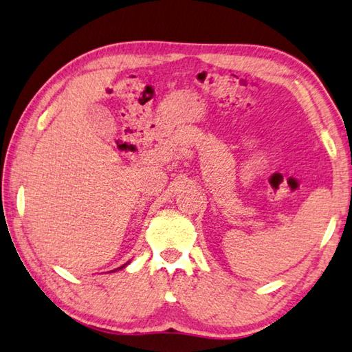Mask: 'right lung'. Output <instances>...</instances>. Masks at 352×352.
I'll list each match as a JSON object with an SVG mask.
<instances>
[{"instance_id": "obj_1", "label": "right lung", "mask_w": 352, "mask_h": 352, "mask_svg": "<svg viewBox=\"0 0 352 352\" xmlns=\"http://www.w3.org/2000/svg\"><path fill=\"white\" fill-rule=\"evenodd\" d=\"M129 263H131V261H127V263H124L123 266H121V267H118V270H123V267H126V266H127V265H129Z\"/></svg>"}]
</instances>
